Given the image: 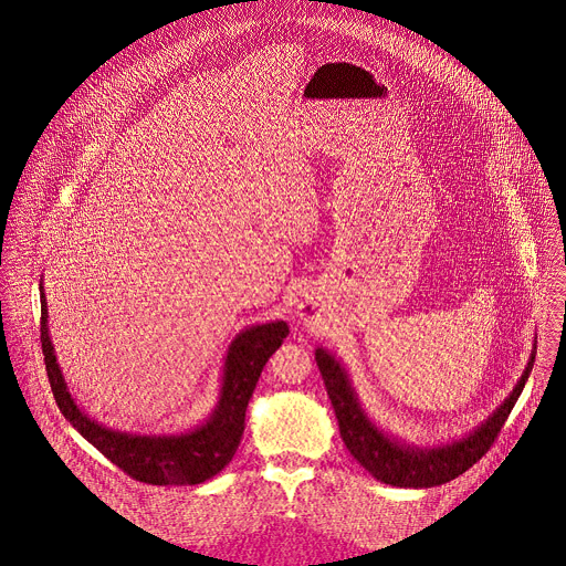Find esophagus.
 <instances>
[{
	"mask_svg": "<svg viewBox=\"0 0 566 566\" xmlns=\"http://www.w3.org/2000/svg\"><path fill=\"white\" fill-rule=\"evenodd\" d=\"M301 318L305 324L314 323V310L312 307H301Z\"/></svg>",
	"mask_w": 566,
	"mask_h": 566,
	"instance_id": "34e87169",
	"label": "esophagus"
}]
</instances>
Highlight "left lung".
Instances as JSON below:
<instances>
[{
	"label": "left lung",
	"instance_id": "8db88e82",
	"mask_svg": "<svg viewBox=\"0 0 566 566\" xmlns=\"http://www.w3.org/2000/svg\"><path fill=\"white\" fill-rule=\"evenodd\" d=\"M534 357L536 353H532V359L512 395L478 431H473L469 438H462L460 442L422 451L413 447H403L384 436L381 431H377V427L366 418V413L357 403L339 364L323 348L316 350V364L323 375L326 395L335 409L339 436L346 449L373 478H377L384 484L401 488L447 484L462 475L464 471H469L475 462H480L488 453V449L494 444L512 407L518 401L525 381L532 373Z\"/></svg>",
	"mask_w": 566,
	"mask_h": 566
}]
</instances>
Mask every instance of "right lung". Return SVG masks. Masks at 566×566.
<instances>
[{"mask_svg":"<svg viewBox=\"0 0 566 566\" xmlns=\"http://www.w3.org/2000/svg\"><path fill=\"white\" fill-rule=\"evenodd\" d=\"M287 333L290 326L285 323L259 324L233 339L224 368L222 397L207 424L180 436H130L99 427L74 403L48 335L45 298L41 301V348L59 409L104 458L144 484H202L231 462L242 440L245 407L261 370Z\"/></svg>","mask_w":566,"mask_h":566,"instance_id":"add662e5","label":"right lung"}]
</instances>
